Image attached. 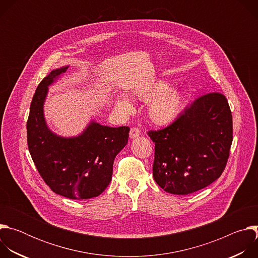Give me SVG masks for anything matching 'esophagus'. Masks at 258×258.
<instances>
[{"label": "esophagus", "mask_w": 258, "mask_h": 258, "mask_svg": "<svg viewBox=\"0 0 258 258\" xmlns=\"http://www.w3.org/2000/svg\"><path fill=\"white\" fill-rule=\"evenodd\" d=\"M141 135V132L138 127H132L130 131V138L131 139H135L137 137H139Z\"/></svg>", "instance_id": "1"}]
</instances>
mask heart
Returning <instances> with one entry per match:
<instances>
[{"label":"heart","instance_id":"obj_1","mask_svg":"<svg viewBox=\"0 0 258 258\" xmlns=\"http://www.w3.org/2000/svg\"><path fill=\"white\" fill-rule=\"evenodd\" d=\"M141 99L144 101H151L148 105V115L150 119L159 125H167L173 122L179 115L182 105V94L173 88L169 89V85L163 81L152 84L142 94ZM117 105L125 114L133 112V105L124 98H119Z\"/></svg>","mask_w":258,"mask_h":258}]
</instances>
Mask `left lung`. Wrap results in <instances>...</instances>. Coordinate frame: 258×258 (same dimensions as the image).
<instances>
[{
  "mask_svg": "<svg viewBox=\"0 0 258 258\" xmlns=\"http://www.w3.org/2000/svg\"><path fill=\"white\" fill-rule=\"evenodd\" d=\"M155 143L153 177L165 192L188 195L222 175L233 142V118L220 93L199 97L168 126L148 132Z\"/></svg>",
  "mask_w": 258,
  "mask_h": 258,
  "instance_id": "1",
  "label": "left lung"
}]
</instances>
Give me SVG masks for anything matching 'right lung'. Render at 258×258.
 Instances as JSON below:
<instances>
[{
  "label": "right lung",
  "instance_id": "1",
  "mask_svg": "<svg viewBox=\"0 0 258 258\" xmlns=\"http://www.w3.org/2000/svg\"><path fill=\"white\" fill-rule=\"evenodd\" d=\"M68 66L52 70L33 95L27 119V145L39 173L51 190L69 199L99 196L112 178L113 161L128 140V126L110 127L90 122L78 137L54 134L44 116L51 86Z\"/></svg>",
  "mask_w": 258,
  "mask_h": 258
}]
</instances>
